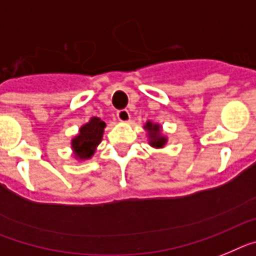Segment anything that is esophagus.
I'll return each instance as SVG.
<instances>
[{"mask_svg":"<svg viewBox=\"0 0 256 256\" xmlns=\"http://www.w3.org/2000/svg\"><path fill=\"white\" fill-rule=\"evenodd\" d=\"M117 118L121 122H128L130 120V113H128V110H117Z\"/></svg>","mask_w":256,"mask_h":256,"instance_id":"34e87169","label":"esophagus"}]
</instances>
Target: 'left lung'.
Listing matches in <instances>:
<instances>
[{
    "instance_id": "left-lung-1",
    "label": "left lung",
    "mask_w": 256,
    "mask_h": 256,
    "mask_svg": "<svg viewBox=\"0 0 256 256\" xmlns=\"http://www.w3.org/2000/svg\"><path fill=\"white\" fill-rule=\"evenodd\" d=\"M144 128L148 131V138H150V146L153 148H164V146L168 142V138L162 135L161 126L158 124H153L152 121H146Z\"/></svg>"
}]
</instances>
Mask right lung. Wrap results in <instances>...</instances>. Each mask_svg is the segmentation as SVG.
<instances>
[{"label":"right lung","instance_id":"add662e5","mask_svg":"<svg viewBox=\"0 0 256 256\" xmlns=\"http://www.w3.org/2000/svg\"><path fill=\"white\" fill-rule=\"evenodd\" d=\"M104 128H106V122L102 121L99 117H92L88 124L81 126L78 135H76L72 139L74 158L85 161L92 157L96 146L100 144Z\"/></svg>","mask_w":256,"mask_h":256}]
</instances>
